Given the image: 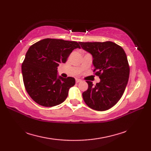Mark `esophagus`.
Here are the masks:
<instances>
[{"label":"esophagus","mask_w":151,"mask_h":151,"mask_svg":"<svg viewBox=\"0 0 151 151\" xmlns=\"http://www.w3.org/2000/svg\"><path fill=\"white\" fill-rule=\"evenodd\" d=\"M82 81L81 79H78V78H76V83H78V82H81Z\"/></svg>","instance_id":"obj_1"}]
</instances>
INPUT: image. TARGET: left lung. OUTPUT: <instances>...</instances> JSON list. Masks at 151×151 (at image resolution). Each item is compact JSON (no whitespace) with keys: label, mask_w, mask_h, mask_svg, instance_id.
I'll use <instances>...</instances> for the list:
<instances>
[{"label":"left lung","mask_w":151,"mask_h":151,"mask_svg":"<svg viewBox=\"0 0 151 151\" xmlns=\"http://www.w3.org/2000/svg\"><path fill=\"white\" fill-rule=\"evenodd\" d=\"M93 56V72L100 82L93 86L87 81V90L82 93L86 104L93 110L105 111L120 100L129 81L130 67L124 50L111 41L79 42Z\"/></svg>","instance_id":"8db88e82"}]
</instances>
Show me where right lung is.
Wrapping results in <instances>:
<instances>
[{"label":"right lung","mask_w":151,"mask_h":151,"mask_svg":"<svg viewBox=\"0 0 151 151\" xmlns=\"http://www.w3.org/2000/svg\"><path fill=\"white\" fill-rule=\"evenodd\" d=\"M76 48L81 49V46L76 41L50 38L30 47L21 69L25 89L36 103L52 107L65 100L75 79L58 76L57 67L59 63H65Z\"/></svg>","instance_id":"obj_1"}]
</instances>
